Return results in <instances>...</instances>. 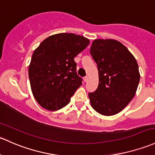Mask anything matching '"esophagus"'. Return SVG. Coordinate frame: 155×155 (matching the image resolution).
Instances as JSON below:
<instances>
[{
	"label": "esophagus",
	"instance_id": "1",
	"mask_svg": "<svg viewBox=\"0 0 155 155\" xmlns=\"http://www.w3.org/2000/svg\"><path fill=\"white\" fill-rule=\"evenodd\" d=\"M84 82H87V81H88V77H87V76H84Z\"/></svg>",
	"mask_w": 155,
	"mask_h": 155
}]
</instances>
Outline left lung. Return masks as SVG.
<instances>
[{
  "instance_id": "obj_1",
  "label": "left lung",
  "mask_w": 155,
  "mask_h": 155,
  "mask_svg": "<svg viewBox=\"0 0 155 155\" xmlns=\"http://www.w3.org/2000/svg\"><path fill=\"white\" fill-rule=\"evenodd\" d=\"M90 53L97 63L99 85L88 97L93 108L105 116L121 111L136 94L140 75L137 62L124 45L114 39H97Z\"/></svg>"
}]
</instances>
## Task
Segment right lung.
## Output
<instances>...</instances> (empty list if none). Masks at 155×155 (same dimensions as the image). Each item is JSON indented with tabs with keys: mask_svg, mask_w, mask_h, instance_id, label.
<instances>
[{
	"mask_svg": "<svg viewBox=\"0 0 155 155\" xmlns=\"http://www.w3.org/2000/svg\"><path fill=\"white\" fill-rule=\"evenodd\" d=\"M89 39L73 33L49 36L35 50L30 66L31 90L37 102L48 110L66 106L82 79L74 58L87 48Z\"/></svg>",
	"mask_w": 155,
	"mask_h": 155,
	"instance_id": "add662e5",
	"label": "right lung"
}]
</instances>
